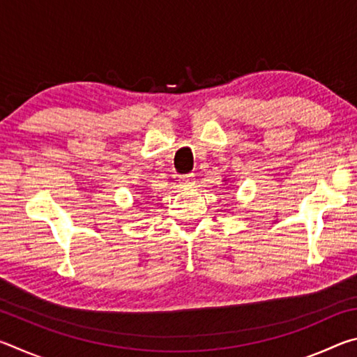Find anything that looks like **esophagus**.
I'll return each mask as SVG.
<instances>
[{"instance_id":"34e87169","label":"esophagus","mask_w":357,"mask_h":357,"mask_svg":"<svg viewBox=\"0 0 357 357\" xmlns=\"http://www.w3.org/2000/svg\"><path fill=\"white\" fill-rule=\"evenodd\" d=\"M179 183H181V185H184V187L193 185V184H195V176H193L192 173H189V174H184V176H181Z\"/></svg>"}]
</instances>
